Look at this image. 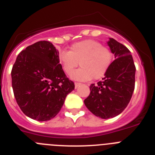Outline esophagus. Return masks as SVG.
Masks as SVG:
<instances>
[{"mask_svg":"<svg viewBox=\"0 0 155 155\" xmlns=\"http://www.w3.org/2000/svg\"><path fill=\"white\" fill-rule=\"evenodd\" d=\"M79 86H81V83H75V87H76V88L79 87Z\"/></svg>","mask_w":155,"mask_h":155,"instance_id":"34e87169","label":"esophagus"}]
</instances>
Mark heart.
Masks as SVG:
<instances>
[{"instance_id": "b5f03b06", "label": "heart", "mask_w": 155, "mask_h": 155, "mask_svg": "<svg viewBox=\"0 0 155 155\" xmlns=\"http://www.w3.org/2000/svg\"><path fill=\"white\" fill-rule=\"evenodd\" d=\"M58 60L66 74H70L79 62L81 68L71 74L74 80L88 81L92 78L100 79L110 67L113 53L99 41L85 40L72 45L70 51H61Z\"/></svg>"}]
</instances>
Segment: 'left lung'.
<instances>
[{
    "instance_id": "obj_1",
    "label": "left lung",
    "mask_w": 155,
    "mask_h": 155,
    "mask_svg": "<svg viewBox=\"0 0 155 155\" xmlns=\"http://www.w3.org/2000/svg\"><path fill=\"white\" fill-rule=\"evenodd\" d=\"M107 45L114 55L103 80L91 84L90 96L84 100L88 110L102 119H109L124 111L134 90L135 68L133 57L126 46L110 38Z\"/></svg>"
}]
</instances>
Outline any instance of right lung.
I'll return each instance as SVG.
<instances>
[{
    "mask_svg": "<svg viewBox=\"0 0 155 155\" xmlns=\"http://www.w3.org/2000/svg\"><path fill=\"white\" fill-rule=\"evenodd\" d=\"M17 104L27 117L38 121L52 119L75 89L58 60V51L50 41L29 45L18 55L12 70Z\"/></svg>",
    "mask_w": 155,
    "mask_h": 155,
    "instance_id": "right-lung-1",
    "label": "right lung"
}]
</instances>
